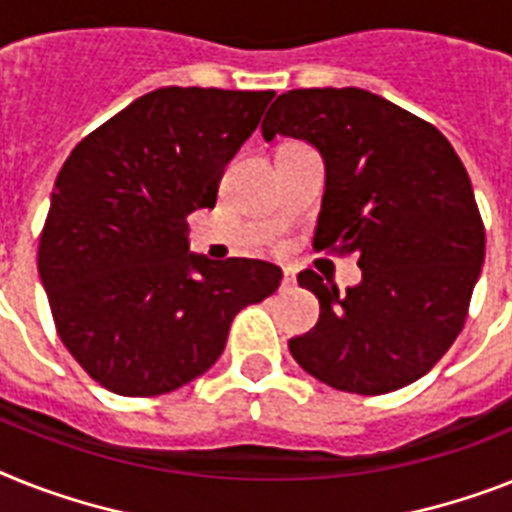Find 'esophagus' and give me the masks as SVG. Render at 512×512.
<instances>
[{"instance_id": "obj_1", "label": "esophagus", "mask_w": 512, "mask_h": 512, "mask_svg": "<svg viewBox=\"0 0 512 512\" xmlns=\"http://www.w3.org/2000/svg\"><path fill=\"white\" fill-rule=\"evenodd\" d=\"M295 287V274L290 272V269H285V274H282V290H293Z\"/></svg>"}]
</instances>
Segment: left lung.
I'll return each mask as SVG.
<instances>
[{"mask_svg":"<svg viewBox=\"0 0 512 512\" xmlns=\"http://www.w3.org/2000/svg\"><path fill=\"white\" fill-rule=\"evenodd\" d=\"M261 133L311 143L324 159L314 246L356 253L361 282L340 295L316 272L298 285L319 322L290 340L301 369L356 395L416 382L460 335L484 264V222L455 149L434 125L363 88H295Z\"/></svg>","mask_w":512,"mask_h":512,"instance_id":"left-lung-1","label":"left lung"}]
</instances>
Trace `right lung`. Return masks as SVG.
I'll list each match as a JSON object with an SVG mask.
<instances>
[{
	"label": "right lung",
	"instance_id": "1",
	"mask_svg": "<svg viewBox=\"0 0 512 512\" xmlns=\"http://www.w3.org/2000/svg\"><path fill=\"white\" fill-rule=\"evenodd\" d=\"M274 91L156 88L67 156L38 243L59 340L91 379L164 395L222 356L240 308L280 287L259 259L188 253V214L214 209L227 162Z\"/></svg>",
	"mask_w": 512,
	"mask_h": 512
}]
</instances>
